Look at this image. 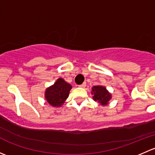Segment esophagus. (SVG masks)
I'll return each mask as SVG.
<instances>
[{
    "label": "esophagus",
    "instance_id": "34e87169",
    "mask_svg": "<svg viewBox=\"0 0 155 155\" xmlns=\"http://www.w3.org/2000/svg\"><path fill=\"white\" fill-rule=\"evenodd\" d=\"M85 86H86V83H85V82H83V83H82V85H79V87H85Z\"/></svg>",
    "mask_w": 155,
    "mask_h": 155
}]
</instances>
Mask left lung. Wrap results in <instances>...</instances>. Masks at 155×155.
I'll return each mask as SVG.
<instances>
[{
  "label": "left lung",
  "mask_w": 155,
  "mask_h": 155,
  "mask_svg": "<svg viewBox=\"0 0 155 155\" xmlns=\"http://www.w3.org/2000/svg\"><path fill=\"white\" fill-rule=\"evenodd\" d=\"M92 94H94L93 99L102 105H107L111 99V94L104 86H94L92 87Z\"/></svg>",
  "instance_id": "obj_1"
}]
</instances>
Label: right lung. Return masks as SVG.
Returning <instances> with one entry per match:
<instances>
[{
  "label": "right lung",
  "mask_w": 155,
  "mask_h": 155,
  "mask_svg": "<svg viewBox=\"0 0 155 155\" xmlns=\"http://www.w3.org/2000/svg\"><path fill=\"white\" fill-rule=\"evenodd\" d=\"M72 86L63 79H58L55 83L46 91V99L50 105L61 107L68 97Z\"/></svg>",
  "instance_id": "add662e5"
}]
</instances>
